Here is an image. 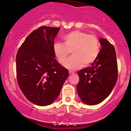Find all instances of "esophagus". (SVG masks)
<instances>
[{"instance_id": "1", "label": "esophagus", "mask_w": 131, "mask_h": 131, "mask_svg": "<svg viewBox=\"0 0 131 131\" xmlns=\"http://www.w3.org/2000/svg\"><path fill=\"white\" fill-rule=\"evenodd\" d=\"M69 74H74V71H70H70H69Z\"/></svg>"}]
</instances>
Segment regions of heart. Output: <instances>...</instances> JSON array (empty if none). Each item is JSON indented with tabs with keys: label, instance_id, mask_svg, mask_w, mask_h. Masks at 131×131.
Listing matches in <instances>:
<instances>
[{
	"label": "heart",
	"instance_id": "obj_1",
	"mask_svg": "<svg viewBox=\"0 0 131 131\" xmlns=\"http://www.w3.org/2000/svg\"><path fill=\"white\" fill-rule=\"evenodd\" d=\"M64 43L55 42L53 53L58 62L63 64L71 51L73 55L64 63L68 69L76 70L82 66H89L97 59L100 51L98 37L85 31L76 30L63 37Z\"/></svg>",
	"mask_w": 131,
	"mask_h": 131
}]
</instances>
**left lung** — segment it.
<instances>
[{"instance_id":"left-lung-1","label":"left lung","mask_w":131,"mask_h":131,"mask_svg":"<svg viewBox=\"0 0 131 131\" xmlns=\"http://www.w3.org/2000/svg\"><path fill=\"white\" fill-rule=\"evenodd\" d=\"M99 41L102 48L96 60L91 66L78 72V95L88 105H95L104 101L110 94L117 79L115 49L104 39Z\"/></svg>"}]
</instances>
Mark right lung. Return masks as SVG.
Returning <instances> with one entry per match:
<instances>
[{
  "instance_id": "obj_1",
  "label": "right lung",
  "mask_w": 131,
  "mask_h": 131,
  "mask_svg": "<svg viewBox=\"0 0 131 131\" xmlns=\"http://www.w3.org/2000/svg\"><path fill=\"white\" fill-rule=\"evenodd\" d=\"M60 27L41 26L23 43L16 56L17 82L32 103L45 106L58 97L69 71L54 57V38Z\"/></svg>"
}]
</instances>
